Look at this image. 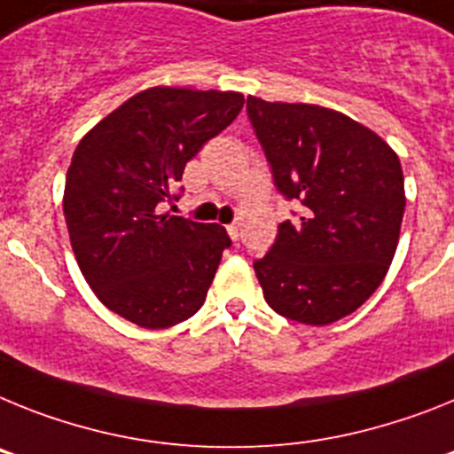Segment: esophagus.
Masks as SVG:
<instances>
[{"mask_svg": "<svg viewBox=\"0 0 454 454\" xmlns=\"http://www.w3.org/2000/svg\"><path fill=\"white\" fill-rule=\"evenodd\" d=\"M228 235H231V238L238 242V239H239V222L228 223Z\"/></svg>", "mask_w": 454, "mask_h": 454, "instance_id": "1", "label": "esophagus"}]
</instances>
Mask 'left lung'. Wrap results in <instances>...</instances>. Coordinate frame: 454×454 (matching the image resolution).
I'll return each instance as SVG.
<instances>
[{
    "label": "left lung",
    "instance_id": "8db88e82",
    "mask_svg": "<svg viewBox=\"0 0 454 454\" xmlns=\"http://www.w3.org/2000/svg\"><path fill=\"white\" fill-rule=\"evenodd\" d=\"M274 187L299 200L271 249L254 260L265 301L301 325H331L384 281L404 215V176L391 145L317 105L247 98Z\"/></svg>",
    "mask_w": 454,
    "mask_h": 454
}]
</instances>
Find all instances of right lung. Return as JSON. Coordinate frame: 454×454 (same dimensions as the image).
<instances>
[{
	"mask_svg": "<svg viewBox=\"0 0 454 454\" xmlns=\"http://www.w3.org/2000/svg\"><path fill=\"white\" fill-rule=\"evenodd\" d=\"M244 107L232 90H141L80 141L63 215L74 258L105 306L144 329H167L203 306L226 228L161 215L183 171Z\"/></svg>",
	"mask_w": 454,
	"mask_h": 454,
	"instance_id": "add662e5",
	"label": "right lung"
}]
</instances>
